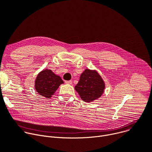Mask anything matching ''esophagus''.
Masks as SVG:
<instances>
[{"mask_svg": "<svg viewBox=\"0 0 152 152\" xmlns=\"http://www.w3.org/2000/svg\"><path fill=\"white\" fill-rule=\"evenodd\" d=\"M65 82H66V83L69 84V85H71L72 83V80H67V81H66Z\"/></svg>", "mask_w": 152, "mask_h": 152, "instance_id": "34e87169", "label": "esophagus"}]
</instances>
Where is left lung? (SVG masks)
Here are the masks:
<instances>
[{
	"mask_svg": "<svg viewBox=\"0 0 152 152\" xmlns=\"http://www.w3.org/2000/svg\"><path fill=\"white\" fill-rule=\"evenodd\" d=\"M75 88L83 101L92 102L102 96L105 83L96 70L86 69L81 74Z\"/></svg>",
	"mask_w": 152,
	"mask_h": 152,
	"instance_id": "1",
	"label": "left lung"
}]
</instances>
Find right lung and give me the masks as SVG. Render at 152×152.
<instances>
[{
  "label": "right lung",
  "instance_id": "add662e5",
  "mask_svg": "<svg viewBox=\"0 0 152 152\" xmlns=\"http://www.w3.org/2000/svg\"><path fill=\"white\" fill-rule=\"evenodd\" d=\"M64 83L61 77L51 70L44 69L37 76L35 80V89L41 96L50 99L60 85Z\"/></svg>",
  "mask_w": 152,
  "mask_h": 152
}]
</instances>
